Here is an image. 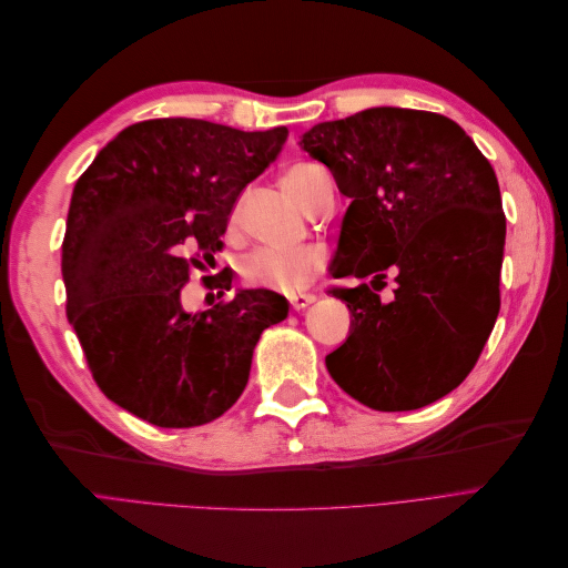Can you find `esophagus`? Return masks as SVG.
<instances>
[{"mask_svg":"<svg viewBox=\"0 0 568 568\" xmlns=\"http://www.w3.org/2000/svg\"><path fill=\"white\" fill-rule=\"evenodd\" d=\"M317 301V296H313V294H294V296H288V303H291V307H294V311H305V307H311L313 303Z\"/></svg>","mask_w":568,"mask_h":568,"instance_id":"esophagus-1","label":"esophagus"}]
</instances>
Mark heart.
Masks as SVG:
<instances>
[{"label": "heart", "mask_w": 568, "mask_h": 568, "mask_svg": "<svg viewBox=\"0 0 568 568\" xmlns=\"http://www.w3.org/2000/svg\"><path fill=\"white\" fill-rule=\"evenodd\" d=\"M326 170L315 163H296L284 173V189L305 211L311 205L320 178ZM326 253L322 246L301 248H257L242 261V277L253 288L280 291V294H298L313 282L324 267Z\"/></svg>", "instance_id": "1"}]
</instances>
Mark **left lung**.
I'll list each match as a JSON object with an SVG mask.
<instances>
[{
    "mask_svg": "<svg viewBox=\"0 0 568 568\" xmlns=\"http://www.w3.org/2000/svg\"><path fill=\"white\" fill-rule=\"evenodd\" d=\"M301 146L351 199L334 277L375 286L396 272L388 304L365 282L329 291L353 320L326 369L372 409L436 403L467 379L500 313L507 222L493 165L455 120L395 106L320 123Z\"/></svg>",
    "mask_w": 568,
    "mask_h": 568,
    "instance_id": "left-lung-1",
    "label": "left lung"
}]
</instances>
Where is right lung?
<instances>
[{
  "label": "right lung",
  "instance_id": "1",
  "mask_svg": "<svg viewBox=\"0 0 568 568\" xmlns=\"http://www.w3.org/2000/svg\"><path fill=\"white\" fill-rule=\"evenodd\" d=\"M286 128L244 132L196 118L134 123L75 182L61 246L68 322L97 386L149 424L217 419L248 384L253 348L284 296L236 291L184 313L192 267L215 263L239 194L280 156ZM220 296L232 288L222 270Z\"/></svg>",
  "mask_w": 568,
  "mask_h": 568
}]
</instances>
